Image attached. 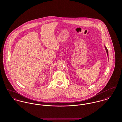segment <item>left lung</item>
Masks as SVG:
<instances>
[{
  "mask_svg": "<svg viewBox=\"0 0 122 122\" xmlns=\"http://www.w3.org/2000/svg\"><path fill=\"white\" fill-rule=\"evenodd\" d=\"M105 49H106V52H107V56H108V50H107V47H105Z\"/></svg>",
  "mask_w": 122,
  "mask_h": 122,
  "instance_id": "8db88e82",
  "label": "left lung"
}]
</instances>
